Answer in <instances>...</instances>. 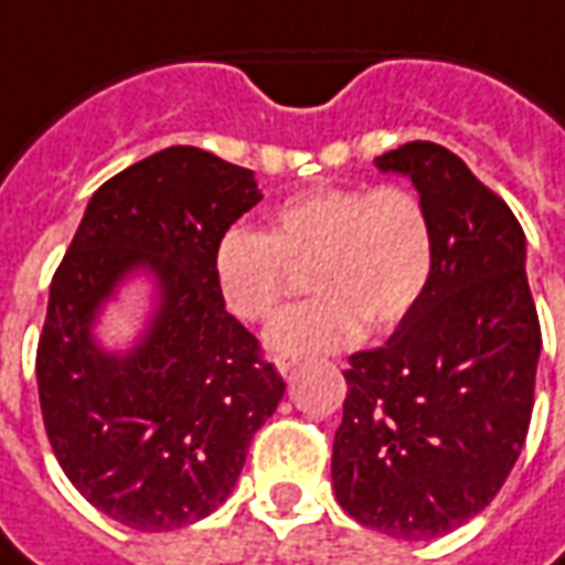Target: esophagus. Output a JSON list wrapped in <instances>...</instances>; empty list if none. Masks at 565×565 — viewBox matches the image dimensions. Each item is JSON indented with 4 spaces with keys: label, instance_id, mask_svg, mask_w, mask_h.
I'll list each match as a JSON object with an SVG mask.
<instances>
[{
    "label": "esophagus",
    "instance_id": "obj_1",
    "mask_svg": "<svg viewBox=\"0 0 565 565\" xmlns=\"http://www.w3.org/2000/svg\"><path fill=\"white\" fill-rule=\"evenodd\" d=\"M296 363H299V360H296V356H290V354L275 356V369H278L281 375H290V372L296 369Z\"/></svg>",
    "mask_w": 565,
    "mask_h": 565
}]
</instances>
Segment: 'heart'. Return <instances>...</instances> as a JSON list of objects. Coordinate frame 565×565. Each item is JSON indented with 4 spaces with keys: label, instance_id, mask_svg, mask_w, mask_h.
Returning a JSON list of instances; mask_svg holds the SVG:
<instances>
[{
    "label": "heart",
    "instance_id": "b5f03b06",
    "mask_svg": "<svg viewBox=\"0 0 565 565\" xmlns=\"http://www.w3.org/2000/svg\"><path fill=\"white\" fill-rule=\"evenodd\" d=\"M433 221L424 199L399 184L318 186L281 202L271 233L230 226L214 245V281L238 320L271 318L311 269L315 299L271 323L281 354L335 351L366 323L391 330L412 315L433 275Z\"/></svg>",
    "mask_w": 565,
    "mask_h": 565
}]
</instances>
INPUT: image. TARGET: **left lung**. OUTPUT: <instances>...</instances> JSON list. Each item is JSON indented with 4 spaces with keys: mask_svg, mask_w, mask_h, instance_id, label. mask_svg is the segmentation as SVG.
Listing matches in <instances>:
<instances>
[{
    "mask_svg": "<svg viewBox=\"0 0 565 565\" xmlns=\"http://www.w3.org/2000/svg\"><path fill=\"white\" fill-rule=\"evenodd\" d=\"M375 162L412 178L436 254L424 296L387 344L348 356L332 487L363 526L424 542L484 511L514 469L542 330L509 205L433 141Z\"/></svg>",
    "mask_w": 565,
    "mask_h": 565,
    "instance_id": "8db88e82",
    "label": "left lung"
}]
</instances>
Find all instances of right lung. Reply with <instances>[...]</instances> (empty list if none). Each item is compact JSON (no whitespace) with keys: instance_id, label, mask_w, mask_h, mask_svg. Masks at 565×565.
I'll use <instances>...</instances> for the list:
<instances>
[{"instance_id":"obj_1","label":"right lung","mask_w":565,"mask_h":565,"mask_svg":"<svg viewBox=\"0 0 565 565\" xmlns=\"http://www.w3.org/2000/svg\"><path fill=\"white\" fill-rule=\"evenodd\" d=\"M250 169L166 148L93 193L56 266L35 379L51 448L90 505L141 533L202 521L230 497L284 381L226 311L214 245L259 202ZM145 265L161 308L139 349L105 355L89 323Z\"/></svg>"}]
</instances>
